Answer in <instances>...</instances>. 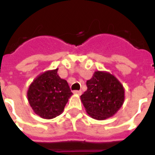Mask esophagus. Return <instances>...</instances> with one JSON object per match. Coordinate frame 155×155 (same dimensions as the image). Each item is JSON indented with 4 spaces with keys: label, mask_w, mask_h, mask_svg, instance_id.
<instances>
[{
    "label": "esophagus",
    "mask_w": 155,
    "mask_h": 155,
    "mask_svg": "<svg viewBox=\"0 0 155 155\" xmlns=\"http://www.w3.org/2000/svg\"><path fill=\"white\" fill-rule=\"evenodd\" d=\"M74 93H75V94H77V95H80L81 94V91H79V90H75V91H74Z\"/></svg>",
    "instance_id": "obj_1"
}]
</instances>
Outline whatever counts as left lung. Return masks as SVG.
<instances>
[{"label":"left lung","instance_id":"left-lung-1","mask_svg":"<svg viewBox=\"0 0 155 155\" xmlns=\"http://www.w3.org/2000/svg\"><path fill=\"white\" fill-rule=\"evenodd\" d=\"M87 87L80 97L87 114L92 118L104 120L122 106L125 99L123 86L109 73L96 71L87 81Z\"/></svg>","mask_w":155,"mask_h":155}]
</instances>
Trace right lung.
Instances as JSON below:
<instances>
[{
  "label": "right lung",
  "mask_w": 155,
  "mask_h": 155,
  "mask_svg": "<svg viewBox=\"0 0 155 155\" xmlns=\"http://www.w3.org/2000/svg\"><path fill=\"white\" fill-rule=\"evenodd\" d=\"M58 69L38 76L30 84L28 101L37 115L51 119L63 113L68 99L72 95L65 80L57 74Z\"/></svg>",
  "instance_id": "obj_1"
}]
</instances>
